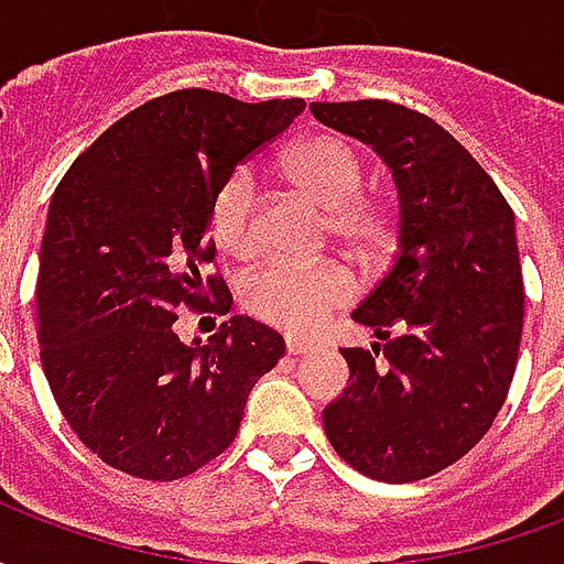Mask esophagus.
Listing matches in <instances>:
<instances>
[{"label":"esophagus","mask_w":564,"mask_h":564,"mask_svg":"<svg viewBox=\"0 0 564 564\" xmlns=\"http://www.w3.org/2000/svg\"><path fill=\"white\" fill-rule=\"evenodd\" d=\"M314 350V344L302 341V338H286V354L290 356H305Z\"/></svg>","instance_id":"obj_1"}]
</instances>
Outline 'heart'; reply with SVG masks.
I'll list each match as a JSON object with an SVG mask.
<instances>
[{"label":"heart","mask_w":564,"mask_h":564,"mask_svg":"<svg viewBox=\"0 0 564 564\" xmlns=\"http://www.w3.org/2000/svg\"><path fill=\"white\" fill-rule=\"evenodd\" d=\"M283 172L293 186L326 210L329 232L362 257L390 245L392 214L378 198L362 196V162L338 135H311L286 150ZM208 226L226 257L250 259L259 250V205L253 174L235 169L210 198ZM356 295L354 271L341 262L299 265L265 262L241 283V305L250 317L283 332H314L332 311Z\"/></svg>","instance_id":"b5f03b06"}]
</instances>
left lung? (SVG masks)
<instances>
[{
    "mask_svg": "<svg viewBox=\"0 0 564 564\" xmlns=\"http://www.w3.org/2000/svg\"><path fill=\"white\" fill-rule=\"evenodd\" d=\"M311 111L378 150L399 189L395 259L354 311L380 344L344 347L350 387L323 429L371 480H423L459 462L508 399L525 307L513 210L432 117L387 99Z\"/></svg>",
    "mask_w": 564,
    "mask_h": 564,
    "instance_id": "1",
    "label": "left lung"
}]
</instances>
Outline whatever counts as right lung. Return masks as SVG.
<instances>
[{
	"label": "right lung",
	"mask_w": 564,
	"mask_h": 564,
	"mask_svg": "<svg viewBox=\"0 0 564 564\" xmlns=\"http://www.w3.org/2000/svg\"><path fill=\"white\" fill-rule=\"evenodd\" d=\"M302 111V99L165 93L105 129L56 186L35 283L42 368L72 432L117 471L162 484L217 459L286 350L250 317L208 344H184L172 323L181 307L229 314L226 281L202 274L217 250L210 198Z\"/></svg>",
	"instance_id": "1"
}]
</instances>
